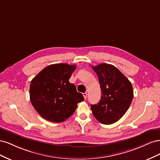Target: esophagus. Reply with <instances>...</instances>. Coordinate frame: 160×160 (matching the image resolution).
<instances>
[{"mask_svg":"<svg viewBox=\"0 0 160 160\" xmlns=\"http://www.w3.org/2000/svg\"><path fill=\"white\" fill-rule=\"evenodd\" d=\"M83 97H84V99H87V96H88V93H83Z\"/></svg>","mask_w":160,"mask_h":160,"instance_id":"1","label":"esophagus"}]
</instances>
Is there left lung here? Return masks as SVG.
I'll return each mask as SVG.
<instances>
[{"instance_id":"8db88e82","label":"left lung","mask_w":160,"mask_h":160,"mask_svg":"<svg viewBox=\"0 0 160 160\" xmlns=\"http://www.w3.org/2000/svg\"><path fill=\"white\" fill-rule=\"evenodd\" d=\"M91 67L98 75L101 89L99 102L91 105L92 113L101 123L112 124L123 117L132 103V83L112 65L102 63Z\"/></svg>"}]
</instances>
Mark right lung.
<instances>
[{
    "instance_id": "add662e5",
    "label": "right lung",
    "mask_w": 160,
    "mask_h": 160,
    "mask_svg": "<svg viewBox=\"0 0 160 160\" xmlns=\"http://www.w3.org/2000/svg\"><path fill=\"white\" fill-rule=\"evenodd\" d=\"M75 69V65H50L32 79L31 102L42 118L51 122H62L75 112L77 103L84 101L83 95L69 81Z\"/></svg>"
}]
</instances>
